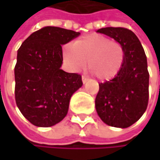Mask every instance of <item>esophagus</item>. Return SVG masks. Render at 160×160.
Returning <instances> with one entry per match:
<instances>
[{
    "instance_id": "esophagus-1",
    "label": "esophagus",
    "mask_w": 160,
    "mask_h": 160,
    "mask_svg": "<svg viewBox=\"0 0 160 160\" xmlns=\"http://www.w3.org/2000/svg\"><path fill=\"white\" fill-rule=\"evenodd\" d=\"M81 80H82V82H83V83H86L87 80H88V78H87L86 76H82V77H81Z\"/></svg>"
}]
</instances>
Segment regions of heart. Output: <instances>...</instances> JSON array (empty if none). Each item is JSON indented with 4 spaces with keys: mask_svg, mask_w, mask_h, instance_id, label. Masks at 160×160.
I'll return each mask as SVG.
<instances>
[{
    "mask_svg": "<svg viewBox=\"0 0 160 160\" xmlns=\"http://www.w3.org/2000/svg\"><path fill=\"white\" fill-rule=\"evenodd\" d=\"M63 57L75 71L83 69L87 61L89 70L97 79L109 80L120 72L125 61V51L118 42L93 33L80 37L72 45L65 46Z\"/></svg>",
    "mask_w": 160,
    "mask_h": 160,
    "instance_id": "1",
    "label": "heart"
}]
</instances>
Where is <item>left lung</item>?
Masks as SVG:
<instances>
[{"mask_svg": "<svg viewBox=\"0 0 160 160\" xmlns=\"http://www.w3.org/2000/svg\"><path fill=\"white\" fill-rule=\"evenodd\" d=\"M122 44L124 65L117 77L99 83L95 108L108 125L128 128L144 114L148 105L149 73L144 48L137 36L125 28H103L97 30Z\"/></svg>", "mask_w": 160, "mask_h": 160, "instance_id": "obj_1", "label": "left lung"}]
</instances>
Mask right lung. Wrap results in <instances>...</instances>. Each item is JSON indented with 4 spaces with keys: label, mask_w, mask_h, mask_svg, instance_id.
Masks as SVG:
<instances>
[{
    "label": "right lung",
    "mask_w": 160,
    "mask_h": 160,
    "mask_svg": "<svg viewBox=\"0 0 160 160\" xmlns=\"http://www.w3.org/2000/svg\"><path fill=\"white\" fill-rule=\"evenodd\" d=\"M80 32L44 27L33 32L17 51L15 97L17 108L33 125L51 127L68 114L72 94L82 86L81 76L60 68L62 45Z\"/></svg>",
    "instance_id": "right-lung-1"
}]
</instances>
